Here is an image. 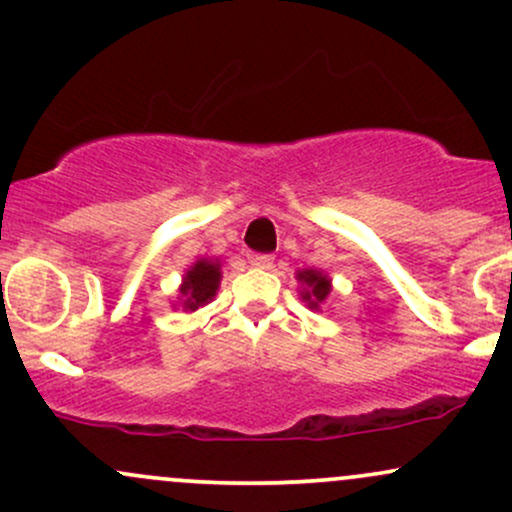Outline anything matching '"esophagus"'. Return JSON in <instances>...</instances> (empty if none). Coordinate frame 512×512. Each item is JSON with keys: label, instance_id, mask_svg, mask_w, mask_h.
<instances>
[{"label": "esophagus", "instance_id": "obj_1", "mask_svg": "<svg viewBox=\"0 0 512 512\" xmlns=\"http://www.w3.org/2000/svg\"><path fill=\"white\" fill-rule=\"evenodd\" d=\"M248 262L252 264V267L269 269V267H272V264H274V257H272V255H264V252H250Z\"/></svg>", "mask_w": 512, "mask_h": 512}]
</instances>
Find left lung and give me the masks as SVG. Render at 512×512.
<instances>
[{
	"label": "left lung",
	"instance_id": "1",
	"mask_svg": "<svg viewBox=\"0 0 512 512\" xmlns=\"http://www.w3.org/2000/svg\"><path fill=\"white\" fill-rule=\"evenodd\" d=\"M296 279L303 284L301 298L308 303V308L317 310L320 308V303H325V298L330 296L332 284L330 279H327V274L317 272V269H303V272L296 274Z\"/></svg>",
	"mask_w": 512,
	"mask_h": 512
}]
</instances>
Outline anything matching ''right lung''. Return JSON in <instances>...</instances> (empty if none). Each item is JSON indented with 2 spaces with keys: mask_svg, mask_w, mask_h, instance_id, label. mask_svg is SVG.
<instances>
[{
  "mask_svg": "<svg viewBox=\"0 0 512 512\" xmlns=\"http://www.w3.org/2000/svg\"><path fill=\"white\" fill-rule=\"evenodd\" d=\"M221 264L219 260H197L187 269L180 286V301L185 310H197L199 305H207L219 291Z\"/></svg>",
  "mask_w": 512,
  "mask_h": 512,
  "instance_id": "add662e5",
  "label": "right lung"
}]
</instances>
